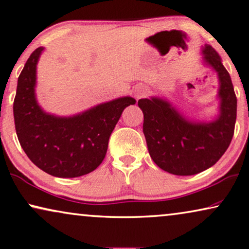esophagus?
<instances>
[{"label":"esophagus","instance_id":"34e87169","mask_svg":"<svg viewBox=\"0 0 249 249\" xmlns=\"http://www.w3.org/2000/svg\"><path fill=\"white\" fill-rule=\"evenodd\" d=\"M133 94H134V97H135L136 100H139V98L144 97V96L147 95V89H146L145 86L137 85L136 88L134 89Z\"/></svg>","mask_w":249,"mask_h":249}]
</instances>
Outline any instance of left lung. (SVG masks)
I'll return each mask as SVG.
<instances>
[{"label":"left lung","mask_w":249,"mask_h":249,"mask_svg":"<svg viewBox=\"0 0 249 249\" xmlns=\"http://www.w3.org/2000/svg\"><path fill=\"white\" fill-rule=\"evenodd\" d=\"M203 63L218 77V115L210 122L193 120L167 98H141L146 144L157 166L178 176L195 175L217 163L230 146L236 123L237 98L230 73L211 45L202 49Z\"/></svg>","instance_id":"obj_1"}]
</instances>
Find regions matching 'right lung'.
I'll return each instance as SVG.
<instances>
[{
  "mask_svg": "<svg viewBox=\"0 0 249 249\" xmlns=\"http://www.w3.org/2000/svg\"><path fill=\"white\" fill-rule=\"evenodd\" d=\"M43 51L41 46L31 54L18 80L13 114L18 142L27 157L47 174L61 178L86 175L103 161L122 113L136 101L118 97L72 116L46 113L35 94Z\"/></svg>",
  "mask_w": 249,
  "mask_h": 249,
  "instance_id": "obj_1",
  "label": "right lung"
}]
</instances>
